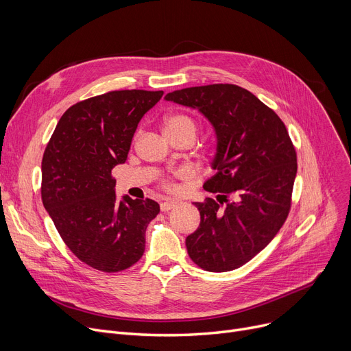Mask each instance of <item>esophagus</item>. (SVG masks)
I'll return each instance as SVG.
<instances>
[{
    "mask_svg": "<svg viewBox=\"0 0 351 351\" xmlns=\"http://www.w3.org/2000/svg\"><path fill=\"white\" fill-rule=\"evenodd\" d=\"M176 205H178V202H175V200H165V202H162V204H160V210L162 212H168V210L173 209Z\"/></svg>",
    "mask_w": 351,
    "mask_h": 351,
    "instance_id": "obj_1",
    "label": "esophagus"
}]
</instances>
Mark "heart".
Segmentation results:
<instances>
[{
  "instance_id": "heart-1",
  "label": "heart",
  "mask_w": 351,
  "mask_h": 351,
  "mask_svg": "<svg viewBox=\"0 0 351 351\" xmlns=\"http://www.w3.org/2000/svg\"><path fill=\"white\" fill-rule=\"evenodd\" d=\"M163 128L165 132L168 134V136L172 135H178V134H183V132H191L193 135H196V125L193 122L192 118H189L188 115L183 114H171L163 119ZM185 173L183 172H178L173 176H183ZM162 188L166 191H173L175 185L171 178H165L162 179Z\"/></svg>"
}]
</instances>
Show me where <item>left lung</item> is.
<instances>
[{
    "instance_id": "1",
    "label": "left lung",
    "mask_w": 351,
    "mask_h": 351,
    "mask_svg": "<svg viewBox=\"0 0 351 351\" xmlns=\"http://www.w3.org/2000/svg\"><path fill=\"white\" fill-rule=\"evenodd\" d=\"M165 99L197 109L217 138L216 172L204 185L217 197L193 204L200 225L186 237L188 253L204 270H234L262 252L287 219L296 149L278 114L245 88L192 86Z\"/></svg>"
}]
</instances>
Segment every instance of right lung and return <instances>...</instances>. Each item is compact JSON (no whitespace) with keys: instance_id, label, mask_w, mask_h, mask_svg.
<instances>
[{"instance_id":"1","label":"right lung","mask_w":351,"mask_h":351,"mask_svg":"<svg viewBox=\"0 0 351 351\" xmlns=\"http://www.w3.org/2000/svg\"><path fill=\"white\" fill-rule=\"evenodd\" d=\"M163 90H112L65 110L45 147L41 197L64 243L105 273L135 265L159 213L152 199L117 200L112 169L128 158L142 117Z\"/></svg>"}]
</instances>
